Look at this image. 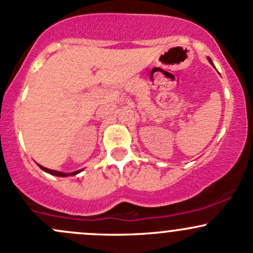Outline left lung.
Instances as JSON below:
<instances>
[{"instance_id": "obj_1", "label": "left lung", "mask_w": 253, "mask_h": 253, "mask_svg": "<svg viewBox=\"0 0 253 253\" xmlns=\"http://www.w3.org/2000/svg\"><path fill=\"white\" fill-rule=\"evenodd\" d=\"M209 62H210V63H211V64H212V60H211V59H210V58H209ZM212 65H213V64H212Z\"/></svg>"}]
</instances>
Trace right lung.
I'll return each instance as SVG.
<instances>
[{
  "instance_id": "add662e5",
  "label": "right lung",
  "mask_w": 253,
  "mask_h": 253,
  "mask_svg": "<svg viewBox=\"0 0 253 253\" xmlns=\"http://www.w3.org/2000/svg\"><path fill=\"white\" fill-rule=\"evenodd\" d=\"M39 166H40V169H42V171L47 172V173L53 174V175H58V177H68V175H75V174H78L79 172H81V171H75V172H73V173H63V172H59V171H53V169H46V167L41 166V165H39Z\"/></svg>"
}]
</instances>
